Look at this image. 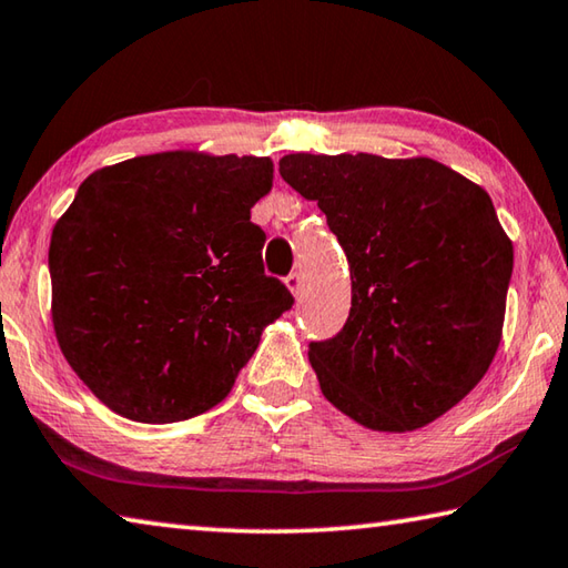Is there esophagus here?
<instances>
[{
  "instance_id": "obj_1",
  "label": "esophagus",
  "mask_w": 568,
  "mask_h": 568,
  "mask_svg": "<svg viewBox=\"0 0 568 568\" xmlns=\"http://www.w3.org/2000/svg\"><path fill=\"white\" fill-rule=\"evenodd\" d=\"M285 285L287 291H291L293 295H301L303 293V275L301 273H291L285 277Z\"/></svg>"
}]
</instances>
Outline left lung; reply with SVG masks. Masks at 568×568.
Segmentation results:
<instances>
[{"instance_id": "left-lung-1", "label": "left lung", "mask_w": 568, "mask_h": 568, "mask_svg": "<svg viewBox=\"0 0 568 568\" xmlns=\"http://www.w3.org/2000/svg\"><path fill=\"white\" fill-rule=\"evenodd\" d=\"M285 183L327 215L353 307L307 357L325 399L375 432H412L462 402L501 343L514 245L489 193L427 156L287 153Z\"/></svg>"}]
</instances>
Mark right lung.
I'll return each mask as SVG.
<instances>
[{
	"label": "right lung",
	"instance_id": "right-lung-1",
	"mask_svg": "<svg viewBox=\"0 0 568 568\" xmlns=\"http://www.w3.org/2000/svg\"><path fill=\"white\" fill-rule=\"evenodd\" d=\"M265 156L161 151L91 173L49 243L67 363L116 415L166 425L229 397L293 295L263 271Z\"/></svg>",
	"mask_w": 568,
	"mask_h": 568
}]
</instances>
